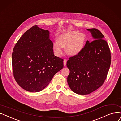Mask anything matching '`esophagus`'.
<instances>
[{
    "label": "esophagus",
    "mask_w": 121,
    "mask_h": 121,
    "mask_svg": "<svg viewBox=\"0 0 121 121\" xmlns=\"http://www.w3.org/2000/svg\"><path fill=\"white\" fill-rule=\"evenodd\" d=\"M66 62H67V60H64V66H65L66 65Z\"/></svg>",
    "instance_id": "1"
}]
</instances>
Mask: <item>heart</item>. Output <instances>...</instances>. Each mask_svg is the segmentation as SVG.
Returning a JSON list of instances; mask_svg holds the SVG:
<instances>
[{"label": "heart", "mask_w": 121, "mask_h": 121, "mask_svg": "<svg viewBox=\"0 0 121 121\" xmlns=\"http://www.w3.org/2000/svg\"><path fill=\"white\" fill-rule=\"evenodd\" d=\"M86 36L78 31H71L61 34L59 38V41L54 44L55 52L58 56L61 55L66 47V53L70 56L79 55L84 48Z\"/></svg>", "instance_id": "b5f03b06"}]
</instances>
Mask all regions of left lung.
Segmentation results:
<instances>
[{
  "mask_svg": "<svg viewBox=\"0 0 121 121\" xmlns=\"http://www.w3.org/2000/svg\"><path fill=\"white\" fill-rule=\"evenodd\" d=\"M94 39L87 41L79 55L70 57L66 65L70 70L69 87L75 93L89 94L102 85L111 64V53L104 36L96 28L88 29Z\"/></svg>",
  "mask_w": 121,
  "mask_h": 121,
  "instance_id": "obj_1",
  "label": "left lung"
}]
</instances>
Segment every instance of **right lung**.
Returning <instances> with one entry per match:
<instances>
[{"label":"right lung","instance_id":"1","mask_svg":"<svg viewBox=\"0 0 121 121\" xmlns=\"http://www.w3.org/2000/svg\"><path fill=\"white\" fill-rule=\"evenodd\" d=\"M50 32L34 26L16 44L12 53L14 77L20 87L38 92L47 87L64 67V60L56 56Z\"/></svg>","mask_w":121,"mask_h":121}]
</instances>
